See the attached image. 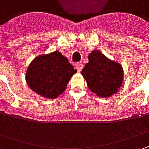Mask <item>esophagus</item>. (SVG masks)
Listing matches in <instances>:
<instances>
[{
    "mask_svg": "<svg viewBox=\"0 0 149 149\" xmlns=\"http://www.w3.org/2000/svg\"><path fill=\"white\" fill-rule=\"evenodd\" d=\"M75 67H76V70H77L78 71L80 72L81 70H82V69H83L84 65L82 64V63H78L77 65H75Z\"/></svg>",
    "mask_w": 149,
    "mask_h": 149,
    "instance_id": "34e87169",
    "label": "esophagus"
}]
</instances>
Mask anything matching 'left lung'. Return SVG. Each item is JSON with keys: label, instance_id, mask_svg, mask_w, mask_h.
Returning <instances> with one entry per match:
<instances>
[{"label": "left lung", "instance_id": "obj_1", "mask_svg": "<svg viewBox=\"0 0 149 149\" xmlns=\"http://www.w3.org/2000/svg\"><path fill=\"white\" fill-rule=\"evenodd\" d=\"M88 59L89 62L81 74L89 89L101 98L116 94L123 83V70L121 65L109 60L98 49L93 50Z\"/></svg>", "mask_w": 149, "mask_h": 149}]
</instances>
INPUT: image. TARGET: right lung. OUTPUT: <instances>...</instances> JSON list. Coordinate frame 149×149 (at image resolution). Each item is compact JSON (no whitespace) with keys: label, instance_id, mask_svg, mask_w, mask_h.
<instances>
[{"label":"right lung","instance_id":"obj_1","mask_svg":"<svg viewBox=\"0 0 149 149\" xmlns=\"http://www.w3.org/2000/svg\"><path fill=\"white\" fill-rule=\"evenodd\" d=\"M77 72L60 51L39 55L32 60L26 73L30 89L46 99H56L65 92L71 77Z\"/></svg>","mask_w":149,"mask_h":149}]
</instances>
